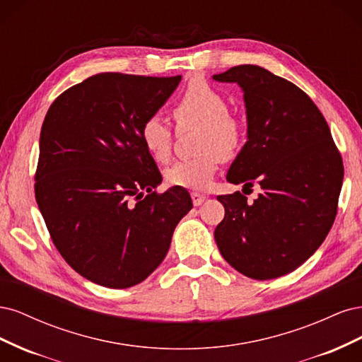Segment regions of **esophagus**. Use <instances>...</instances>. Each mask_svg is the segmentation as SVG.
Returning <instances> with one entry per match:
<instances>
[{
	"mask_svg": "<svg viewBox=\"0 0 362 362\" xmlns=\"http://www.w3.org/2000/svg\"><path fill=\"white\" fill-rule=\"evenodd\" d=\"M192 201H193V205L194 206H199V205H202V202L206 199V196H204V194H201V193H198V192H192Z\"/></svg>",
	"mask_w": 362,
	"mask_h": 362,
	"instance_id": "obj_1",
	"label": "esophagus"
}]
</instances>
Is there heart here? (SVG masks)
<instances>
[{
    "mask_svg": "<svg viewBox=\"0 0 362 362\" xmlns=\"http://www.w3.org/2000/svg\"><path fill=\"white\" fill-rule=\"evenodd\" d=\"M180 128L199 127L198 151L201 156L178 161L166 170V181L173 187L205 190L217 172L221 158L231 157L243 137L240 120L228 113V103L205 81L192 83L173 108ZM140 140L149 156L164 163L170 157L172 131L157 116L148 117L140 127Z\"/></svg>",
    "mask_w": 362,
    "mask_h": 362,
    "instance_id": "heart-1",
    "label": "heart"
}]
</instances>
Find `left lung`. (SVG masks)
<instances>
[{
    "label": "left lung",
    "instance_id": "obj_1",
    "mask_svg": "<svg viewBox=\"0 0 362 362\" xmlns=\"http://www.w3.org/2000/svg\"><path fill=\"white\" fill-rule=\"evenodd\" d=\"M213 80L237 83L246 107L247 141L226 180L243 190L261 189L254 202L240 192L217 196L225 206L214 231L217 247L247 278H279L303 264L332 228L341 156L319 108L286 78L240 64Z\"/></svg>",
    "mask_w": 362,
    "mask_h": 362
}]
</instances>
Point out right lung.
I'll return each instance as SVG.
<instances>
[{
	"label": "right lung",
	"instance_id": "obj_1",
	"mask_svg": "<svg viewBox=\"0 0 362 362\" xmlns=\"http://www.w3.org/2000/svg\"><path fill=\"white\" fill-rule=\"evenodd\" d=\"M180 81L181 75L96 74L64 90L43 120L39 210L64 261L98 286L145 281L192 210L182 187L152 192L163 178L140 140L141 124Z\"/></svg>",
	"mask_w": 362,
	"mask_h": 362
}]
</instances>
